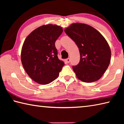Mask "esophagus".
Listing matches in <instances>:
<instances>
[{
  "label": "esophagus",
  "mask_w": 124,
  "mask_h": 124,
  "mask_svg": "<svg viewBox=\"0 0 124 124\" xmlns=\"http://www.w3.org/2000/svg\"><path fill=\"white\" fill-rule=\"evenodd\" d=\"M66 62L68 63H69L70 62V58H67V59H66Z\"/></svg>",
  "instance_id": "obj_1"
}]
</instances>
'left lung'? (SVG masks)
Wrapping results in <instances>:
<instances>
[{
  "mask_svg": "<svg viewBox=\"0 0 124 124\" xmlns=\"http://www.w3.org/2000/svg\"><path fill=\"white\" fill-rule=\"evenodd\" d=\"M65 33L79 48L80 60L73 70L78 78L86 83L100 79L109 65L111 51L103 35L89 25L73 23Z\"/></svg>",
  "mask_w": 124,
  "mask_h": 124,
  "instance_id": "left-lung-1",
  "label": "left lung"
}]
</instances>
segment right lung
<instances>
[{
    "instance_id": "add662e5",
    "label": "right lung",
    "mask_w": 124,
    "mask_h": 124,
    "mask_svg": "<svg viewBox=\"0 0 124 124\" xmlns=\"http://www.w3.org/2000/svg\"><path fill=\"white\" fill-rule=\"evenodd\" d=\"M63 32L57 25H44L26 38L22 46L21 62L27 74L40 84L57 79L64 63L58 59L55 42Z\"/></svg>"
}]
</instances>
